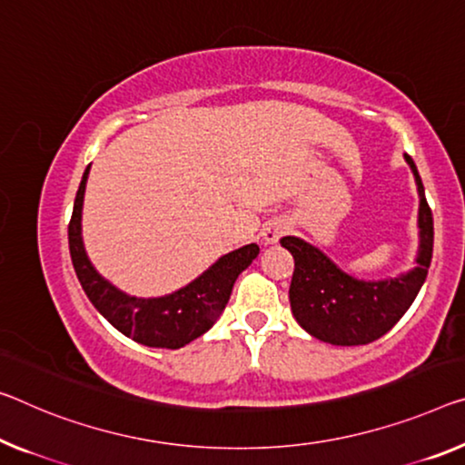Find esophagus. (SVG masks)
I'll use <instances>...</instances> for the list:
<instances>
[{
	"label": "esophagus",
	"instance_id": "obj_1",
	"mask_svg": "<svg viewBox=\"0 0 465 465\" xmlns=\"http://www.w3.org/2000/svg\"><path fill=\"white\" fill-rule=\"evenodd\" d=\"M287 231H289V224L284 223L282 218H272V220H268L266 224H263L262 237L266 242H276L278 239L282 237V234H287Z\"/></svg>",
	"mask_w": 465,
	"mask_h": 465
}]
</instances>
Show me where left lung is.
<instances>
[{"label":"left lung","instance_id":"left-lung-1","mask_svg":"<svg viewBox=\"0 0 465 465\" xmlns=\"http://www.w3.org/2000/svg\"><path fill=\"white\" fill-rule=\"evenodd\" d=\"M405 162L416 176L420 195L418 266L410 272L387 281H360L342 272L337 263L303 239H281V245L295 260L289 289L292 316L312 337L342 347L368 345L401 320L422 289L432 260V212L416 163L410 155H405Z\"/></svg>","mask_w":465,"mask_h":465}]
</instances>
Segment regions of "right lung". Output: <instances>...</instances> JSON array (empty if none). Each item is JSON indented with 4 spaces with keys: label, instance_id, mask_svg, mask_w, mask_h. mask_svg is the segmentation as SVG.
Masks as SVG:
<instances>
[{
    "label": "right lung",
    "instance_id": "right-lung-1",
    "mask_svg": "<svg viewBox=\"0 0 465 465\" xmlns=\"http://www.w3.org/2000/svg\"><path fill=\"white\" fill-rule=\"evenodd\" d=\"M89 168L84 170L74 197L73 218L68 224V245L73 257L74 272L81 281L89 302L108 322L124 334V337L147 347L178 349L202 337L216 324L220 313L228 303L232 284L239 274L252 263L260 247L252 242L226 253L210 266L205 272L189 282L187 287L174 291L173 295L139 299L118 291L114 284L97 274L91 266L81 237V212L84 184H87Z\"/></svg>",
    "mask_w": 465,
    "mask_h": 465
}]
</instances>
